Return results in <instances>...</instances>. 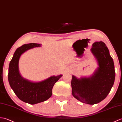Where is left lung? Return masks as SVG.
I'll return each mask as SVG.
<instances>
[{
	"label": "left lung",
	"instance_id": "left-lung-1",
	"mask_svg": "<svg viewBox=\"0 0 122 122\" xmlns=\"http://www.w3.org/2000/svg\"><path fill=\"white\" fill-rule=\"evenodd\" d=\"M98 62L97 70L91 77L77 79L72 76V92L83 103L95 104L104 99L114 84V65L109 51L102 41L95 42L91 49Z\"/></svg>",
	"mask_w": 122,
	"mask_h": 122
}]
</instances>
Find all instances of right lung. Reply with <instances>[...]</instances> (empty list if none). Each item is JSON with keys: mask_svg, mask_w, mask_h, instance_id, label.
<instances>
[{"mask_svg": "<svg viewBox=\"0 0 122 122\" xmlns=\"http://www.w3.org/2000/svg\"><path fill=\"white\" fill-rule=\"evenodd\" d=\"M36 43L24 44L19 47L10 62L8 81L14 92L20 99L30 104H35L47 100L52 94V88L62 75L51 76L38 83H33L23 78L19 72L18 63L23 53L34 47H40Z\"/></svg>", "mask_w": 122, "mask_h": 122, "instance_id": "add662e5", "label": "right lung"}]
</instances>
